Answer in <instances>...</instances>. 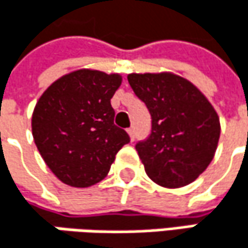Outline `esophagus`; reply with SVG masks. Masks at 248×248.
<instances>
[{
	"instance_id": "1",
	"label": "esophagus",
	"mask_w": 248,
	"mask_h": 248,
	"mask_svg": "<svg viewBox=\"0 0 248 248\" xmlns=\"http://www.w3.org/2000/svg\"><path fill=\"white\" fill-rule=\"evenodd\" d=\"M127 133H129L130 139H132V140H135V138H136V133H135V127H129V129H127Z\"/></svg>"
}]
</instances>
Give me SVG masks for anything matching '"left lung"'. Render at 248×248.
I'll use <instances>...</instances> for the list:
<instances>
[{
    "instance_id": "1",
    "label": "left lung",
    "mask_w": 248,
    "mask_h": 248,
    "mask_svg": "<svg viewBox=\"0 0 248 248\" xmlns=\"http://www.w3.org/2000/svg\"><path fill=\"white\" fill-rule=\"evenodd\" d=\"M127 81L151 113V133L135 145L148 176L167 188L191 184L217 149L220 121L214 108L179 76L129 75Z\"/></svg>"
}]
</instances>
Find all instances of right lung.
<instances>
[{
    "label": "right lung",
    "mask_w": 248,
    "mask_h": 248,
    "mask_svg": "<svg viewBox=\"0 0 248 248\" xmlns=\"http://www.w3.org/2000/svg\"><path fill=\"white\" fill-rule=\"evenodd\" d=\"M119 75L77 70L56 80L35 105L31 127L47 167L62 182L86 188L100 182L130 142L115 124L110 99Z\"/></svg>",
    "instance_id": "1"
}]
</instances>
